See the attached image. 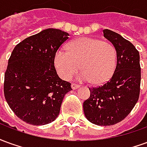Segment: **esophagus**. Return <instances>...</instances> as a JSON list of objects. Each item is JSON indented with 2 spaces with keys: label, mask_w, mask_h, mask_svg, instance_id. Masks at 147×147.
I'll use <instances>...</instances> for the list:
<instances>
[{
  "label": "esophagus",
  "mask_w": 147,
  "mask_h": 147,
  "mask_svg": "<svg viewBox=\"0 0 147 147\" xmlns=\"http://www.w3.org/2000/svg\"><path fill=\"white\" fill-rule=\"evenodd\" d=\"M71 88H72V89L75 90V89H77V88H79V87H80V85L76 84V83H71Z\"/></svg>",
  "instance_id": "1"
}]
</instances>
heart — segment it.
Returning a JSON list of instances; mask_svg holds the SVG:
<instances>
[{
  "instance_id": "heart-1",
  "label": "heart",
  "mask_w": 147,
  "mask_h": 147,
  "mask_svg": "<svg viewBox=\"0 0 147 147\" xmlns=\"http://www.w3.org/2000/svg\"><path fill=\"white\" fill-rule=\"evenodd\" d=\"M68 51L59 49L53 63L59 76L71 79L80 67L78 80L98 85L110 79L116 67L117 52L110 42L92 38H80L68 45Z\"/></svg>"
}]
</instances>
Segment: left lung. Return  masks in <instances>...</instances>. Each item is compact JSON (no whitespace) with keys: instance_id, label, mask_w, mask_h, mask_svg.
I'll return each instance as SVG.
<instances>
[{"instance_id":"1","label":"left lung","mask_w":147,"mask_h":147,"mask_svg":"<svg viewBox=\"0 0 147 147\" xmlns=\"http://www.w3.org/2000/svg\"><path fill=\"white\" fill-rule=\"evenodd\" d=\"M103 34L116 49L117 66L108 82L89 88L90 95L83 102V111L90 122L109 126L123 120L138 102L141 67L139 51L133 44L109 29Z\"/></svg>"}]
</instances>
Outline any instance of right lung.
Returning <instances> with one entry per match:
<instances>
[{"label":"right lung","mask_w":147,"mask_h":147,"mask_svg":"<svg viewBox=\"0 0 147 147\" xmlns=\"http://www.w3.org/2000/svg\"><path fill=\"white\" fill-rule=\"evenodd\" d=\"M69 34L49 28L20 42L13 49L5 73L4 94L20 119L45 125L58 117L71 83L60 79L54 67L56 51Z\"/></svg>","instance_id":"obj_1"}]
</instances>
